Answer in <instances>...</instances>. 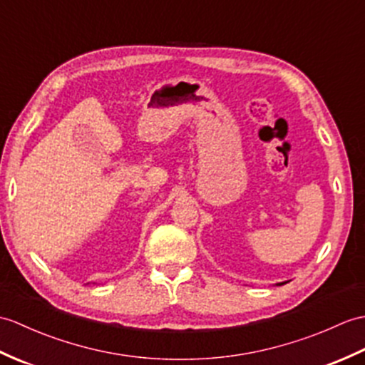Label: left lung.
I'll use <instances>...</instances> for the list:
<instances>
[{
  "instance_id": "8db88e82",
  "label": "left lung",
  "mask_w": 365,
  "mask_h": 365,
  "mask_svg": "<svg viewBox=\"0 0 365 365\" xmlns=\"http://www.w3.org/2000/svg\"><path fill=\"white\" fill-rule=\"evenodd\" d=\"M279 284H284V283H279Z\"/></svg>"
}]
</instances>
